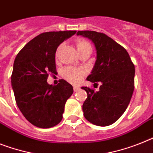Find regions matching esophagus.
Wrapping results in <instances>:
<instances>
[{"mask_svg": "<svg viewBox=\"0 0 153 153\" xmlns=\"http://www.w3.org/2000/svg\"><path fill=\"white\" fill-rule=\"evenodd\" d=\"M74 91L76 92V91H78L79 90V87H76V86H74Z\"/></svg>", "mask_w": 153, "mask_h": 153, "instance_id": "esophagus-1", "label": "esophagus"}]
</instances>
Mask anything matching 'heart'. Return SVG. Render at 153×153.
Instances as JSON below:
<instances>
[{"instance_id":"1","label":"heart","mask_w":153,"mask_h":153,"mask_svg":"<svg viewBox=\"0 0 153 153\" xmlns=\"http://www.w3.org/2000/svg\"><path fill=\"white\" fill-rule=\"evenodd\" d=\"M76 45L78 49V51H79L84 48L85 47L90 46V44L84 39H79L76 41ZM59 48L57 50V52L59 51ZM86 74H87V70L84 68L67 66L62 70V76L72 84L79 83Z\"/></svg>"}]
</instances>
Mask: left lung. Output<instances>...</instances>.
<instances>
[{"instance_id": "1", "label": "left lung", "mask_w": 153, "mask_h": 153, "mask_svg": "<svg viewBox=\"0 0 153 153\" xmlns=\"http://www.w3.org/2000/svg\"><path fill=\"white\" fill-rule=\"evenodd\" d=\"M94 44L97 59L88 80L102 83L99 91L82 87L88 97L83 104L87 120L97 126L113 124L123 114L134 89V65L127 50L103 33L78 31Z\"/></svg>"}]
</instances>
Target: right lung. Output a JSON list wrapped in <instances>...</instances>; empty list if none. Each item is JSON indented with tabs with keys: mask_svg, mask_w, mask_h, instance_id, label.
<instances>
[{
	"mask_svg": "<svg viewBox=\"0 0 153 153\" xmlns=\"http://www.w3.org/2000/svg\"><path fill=\"white\" fill-rule=\"evenodd\" d=\"M76 30L46 32L30 40L16 55L11 76L16 104L25 118L40 128L59 124L73 86L65 79L57 85L47 83L56 74L55 52L59 45Z\"/></svg>",
	"mask_w": 153,
	"mask_h": 153,
	"instance_id": "obj_1",
	"label": "right lung"
}]
</instances>
